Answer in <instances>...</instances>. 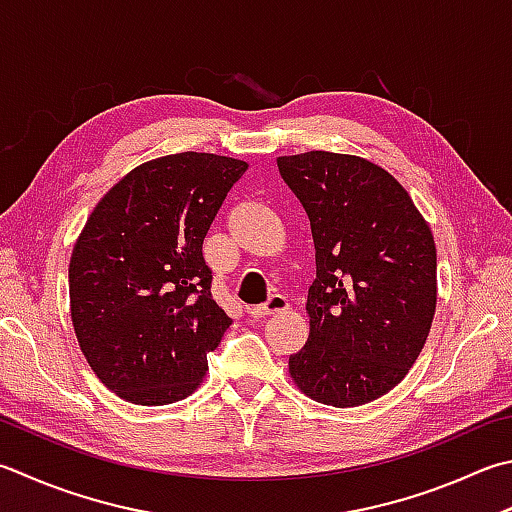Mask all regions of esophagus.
<instances>
[{
    "instance_id": "34e87169",
    "label": "esophagus",
    "mask_w": 512,
    "mask_h": 512,
    "mask_svg": "<svg viewBox=\"0 0 512 512\" xmlns=\"http://www.w3.org/2000/svg\"><path fill=\"white\" fill-rule=\"evenodd\" d=\"M287 305L289 303H287V298L283 294H272L263 305L249 307L247 312H249V316H254V318H265V316H272V314L287 310Z\"/></svg>"
}]
</instances>
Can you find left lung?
Returning a JSON list of instances; mask_svg holds the SVG:
<instances>
[{"instance_id":"8db88e82","label":"left lung","mask_w":512,"mask_h":512,"mask_svg":"<svg viewBox=\"0 0 512 512\" xmlns=\"http://www.w3.org/2000/svg\"><path fill=\"white\" fill-rule=\"evenodd\" d=\"M276 165L316 249L310 336L289 356V374L318 403L363 406L403 381L428 339L435 238L408 191L370 160L307 151Z\"/></svg>"}]
</instances>
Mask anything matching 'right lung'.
Segmentation results:
<instances>
[{
	"instance_id": "add662e5",
	"label": "right lung",
	"mask_w": 512,
	"mask_h": 512,
	"mask_svg": "<svg viewBox=\"0 0 512 512\" xmlns=\"http://www.w3.org/2000/svg\"><path fill=\"white\" fill-rule=\"evenodd\" d=\"M247 162L173 153L129 171L86 220L69 265L77 343L136 406L189 397L231 318L211 298L202 240Z\"/></svg>"
}]
</instances>
